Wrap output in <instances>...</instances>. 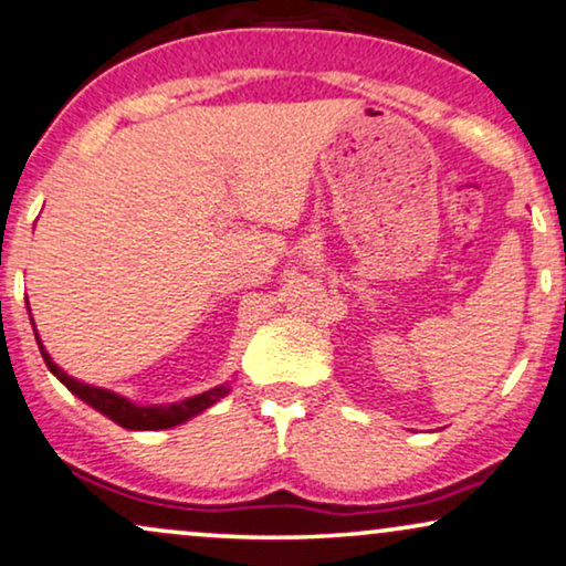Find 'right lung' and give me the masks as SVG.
I'll use <instances>...</instances> for the list:
<instances>
[{
    "instance_id": "right-lung-1",
    "label": "right lung",
    "mask_w": 566,
    "mask_h": 566,
    "mask_svg": "<svg viewBox=\"0 0 566 566\" xmlns=\"http://www.w3.org/2000/svg\"><path fill=\"white\" fill-rule=\"evenodd\" d=\"M30 321H33V318H30ZM35 342H38V349H41L43 361H46L49 370L54 373L56 378L62 380L74 396L82 398V401H85L87 406H93L95 411L105 413V417L113 419L116 424H120L124 429H168V427L184 424V421L196 417V413L207 411L209 406L217 403L222 396L230 394L228 386H220V388L205 390V394H199V396L186 398V401H178V403L137 406V403H132L129 398L113 394V390L95 388V386H87V382L74 380L72 375H66L62 367H59L56 361L49 357V352L43 349L41 338H38V331H35Z\"/></svg>"
}]
</instances>
